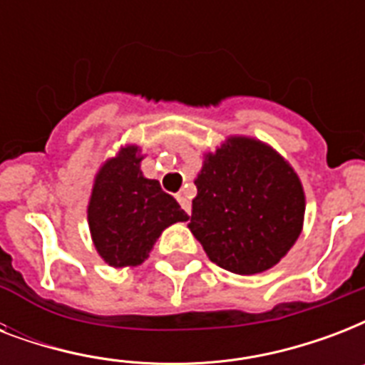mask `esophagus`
<instances>
[{"instance_id": "esophagus-1", "label": "esophagus", "mask_w": 365, "mask_h": 365, "mask_svg": "<svg viewBox=\"0 0 365 365\" xmlns=\"http://www.w3.org/2000/svg\"><path fill=\"white\" fill-rule=\"evenodd\" d=\"M176 199H178V202H180V206H182L183 210L187 212V214H191V197H189L187 189H182V191L176 195Z\"/></svg>"}]
</instances>
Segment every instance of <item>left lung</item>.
I'll return each instance as SVG.
<instances>
[{
	"mask_svg": "<svg viewBox=\"0 0 365 365\" xmlns=\"http://www.w3.org/2000/svg\"><path fill=\"white\" fill-rule=\"evenodd\" d=\"M195 185L189 229L225 271H267L299 237L305 216L299 178L265 143L231 138L206 155Z\"/></svg>",
	"mask_w": 365,
	"mask_h": 365,
	"instance_id": "1",
	"label": "left lung"
}]
</instances>
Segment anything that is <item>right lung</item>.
Listing matches in <instances>:
<instances>
[{
    "mask_svg": "<svg viewBox=\"0 0 365 365\" xmlns=\"http://www.w3.org/2000/svg\"><path fill=\"white\" fill-rule=\"evenodd\" d=\"M138 148H123L98 172L88 202L93 242L113 267L140 265L168 225L189 220L157 180L143 178Z\"/></svg>",
    "mask_w": 365,
    "mask_h": 365,
    "instance_id": "add662e5",
    "label": "right lung"
}]
</instances>
